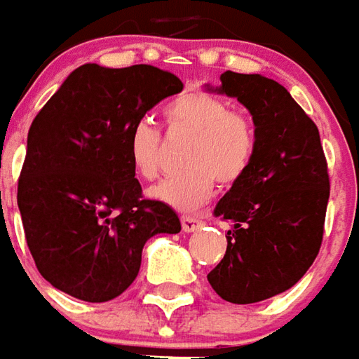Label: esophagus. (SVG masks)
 Instances as JSON below:
<instances>
[{
    "mask_svg": "<svg viewBox=\"0 0 359 359\" xmlns=\"http://www.w3.org/2000/svg\"><path fill=\"white\" fill-rule=\"evenodd\" d=\"M203 224L199 218H195V216H182V228H184V232H195V230H199V226Z\"/></svg>",
    "mask_w": 359,
    "mask_h": 359,
    "instance_id": "1",
    "label": "esophagus"
}]
</instances>
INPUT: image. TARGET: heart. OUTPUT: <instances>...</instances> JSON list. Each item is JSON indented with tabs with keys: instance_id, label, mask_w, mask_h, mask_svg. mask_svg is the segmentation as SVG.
<instances>
[{
	"instance_id": "b5f03b06",
	"label": "heart",
	"mask_w": 359,
	"mask_h": 359,
	"mask_svg": "<svg viewBox=\"0 0 359 359\" xmlns=\"http://www.w3.org/2000/svg\"><path fill=\"white\" fill-rule=\"evenodd\" d=\"M170 133L191 135L184 154L187 170L162 180L151 189L152 199L177 210H197L215 191L216 182H240L253 162L257 129L243 111L230 110L226 100L205 90L174 98L164 110ZM129 160L143 180H154L162 170V143L156 127L139 121L129 135Z\"/></svg>"
}]
</instances>
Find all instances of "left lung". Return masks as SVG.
Segmentation results:
<instances>
[{"label": "left lung", "instance_id": "1", "mask_svg": "<svg viewBox=\"0 0 359 359\" xmlns=\"http://www.w3.org/2000/svg\"><path fill=\"white\" fill-rule=\"evenodd\" d=\"M208 90L238 98L257 129L251 166L218 201L232 222L224 259L207 274L230 304H255L292 288L319 253L329 172L319 129L273 79L226 71Z\"/></svg>", "mask_w": 359, "mask_h": 359}]
</instances>
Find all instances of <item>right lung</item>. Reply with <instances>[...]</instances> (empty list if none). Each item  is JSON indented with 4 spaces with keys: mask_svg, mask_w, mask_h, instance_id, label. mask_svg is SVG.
I'll list each match as a JSON object with an SVG mask.
<instances>
[{
    "mask_svg": "<svg viewBox=\"0 0 359 359\" xmlns=\"http://www.w3.org/2000/svg\"><path fill=\"white\" fill-rule=\"evenodd\" d=\"M180 79L152 65H81L32 121L17 203L36 269L53 288L102 304L139 274L147 240L182 230L174 208L143 199L129 135Z\"/></svg>",
    "mask_w": 359,
    "mask_h": 359,
    "instance_id": "1",
    "label": "right lung"
}]
</instances>
